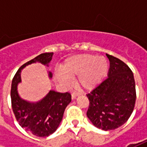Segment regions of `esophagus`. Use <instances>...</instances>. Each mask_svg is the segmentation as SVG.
I'll list each match as a JSON object with an SVG mask.
<instances>
[{"label": "esophagus", "mask_w": 147, "mask_h": 147, "mask_svg": "<svg viewBox=\"0 0 147 147\" xmlns=\"http://www.w3.org/2000/svg\"><path fill=\"white\" fill-rule=\"evenodd\" d=\"M80 94L79 93H76V92H73L72 94H71V98L72 99H75L76 98L77 96L79 95Z\"/></svg>", "instance_id": "esophagus-1"}]
</instances>
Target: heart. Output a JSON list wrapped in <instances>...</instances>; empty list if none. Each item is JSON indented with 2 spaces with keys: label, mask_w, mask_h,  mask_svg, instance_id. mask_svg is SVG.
<instances>
[{
  "label": "heart",
  "mask_w": 147,
  "mask_h": 147,
  "mask_svg": "<svg viewBox=\"0 0 147 147\" xmlns=\"http://www.w3.org/2000/svg\"><path fill=\"white\" fill-rule=\"evenodd\" d=\"M108 70L109 62L104 57L80 54L67 58L56 76L65 86H69L71 78L78 76V85L83 89L91 90L102 82Z\"/></svg>",
  "instance_id": "1"
}]
</instances>
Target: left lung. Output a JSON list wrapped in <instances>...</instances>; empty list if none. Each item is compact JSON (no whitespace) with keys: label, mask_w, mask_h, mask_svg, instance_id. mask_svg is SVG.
Instances as JSON below:
<instances>
[{"label":"left lung","mask_w":147,"mask_h":147,"mask_svg":"<svg viewBox=\"0 0 147 147\" xmlns=\"http://www.w3.org/2000/svg\"><path fill=\"white\" fill-rule=\"evenodd\" d=\"M107 55L110 67L108 78L86 96V116L91 123L104 131L122 126L129 119L136 104V83L130 67L120 59Z\"/></svg>","instance_id":"1"}]
</instances>
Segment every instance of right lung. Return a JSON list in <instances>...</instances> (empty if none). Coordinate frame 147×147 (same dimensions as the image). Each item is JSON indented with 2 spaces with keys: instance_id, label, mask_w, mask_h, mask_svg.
<instances>
[{
  "instance_id": "obj_1",
  "label": "right lung",
  "mask_w": 147,
  "mask_h": 147,
  "mask_svg": "<svg viewBox=\"0 0 147 147\" xmlns=\"http://www.w3.org/2000/svg\"><path fill=\"white\" fill-rule=\"evenodd\" d=\"M53 53L38 55L31 61L23 64L16 73L11 82V107L19 124L28 132L38 137H46L57 129L65 109L71 101L68 92L59 93L49 90L44 98L32 103L22 99L17 91V85L21 82L20 72L24 67L35 62L49 66ZM49 78L52 73L49 72Z\"/></svg>"
}]
</instances>
